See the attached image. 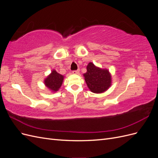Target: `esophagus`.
I'll list each match as a JSON object with an SVG mask.
<instances>
[{
    "label": "esophagus",
    "mask_w": 158,
    "mask_h": 158,
    "mask_svg": "<svg viewBox=\"0 0 158 158\" xmlns=\"http://www.w3.org/2000/svg\"><path fill=\"white\" fill-rule=\"evenodd\" d=\"M79 73H80V70H79L73 71V74H78Z\"/></svg>",
    "instance_id": "obj_1"
}]
</instances>
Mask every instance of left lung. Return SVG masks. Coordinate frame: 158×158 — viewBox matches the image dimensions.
Masks as SVG:
<instances>
[{
	"mask_svg": "<svg viewBox=\"0 0 158 158\" xmlns=\"http://www.w3.org/2000/svg\"><path fill=\"white\" fill-rule=\"evenodd\" d=\"M87 72L83 74L89 89L95 94H102L111 85V74L107 69H102L90 62Z\"/></svg>",
	"mask_w": 158,
	"mask_h": 158,
	"instance_id": "8db88e82",
	"label": "left lung"
}]
</instances>
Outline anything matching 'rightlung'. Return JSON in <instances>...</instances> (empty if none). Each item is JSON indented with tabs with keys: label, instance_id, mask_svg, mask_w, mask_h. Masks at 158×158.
I'll return each instance as SVG.
<instances>
[{
	"label": "right lung",
	"instance_id": "right-lung-1",
	"mask_svg": "<svg viewBox=\"0 0 158 158\" xmlns=\"http://www.w3.org/2000/svg\"><path fill=\"white\" fill-rule=\"evenodd\" d=\"M64 76L52 69L50 74L44 79V84L51 92H56L63 84Z\"/></svg>",
	"mask_w": 158,
	"mask_h": 158
}]
</instances>
